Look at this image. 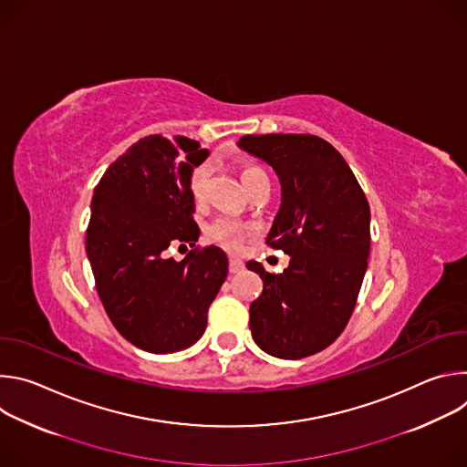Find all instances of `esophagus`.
<instances>
[{"label": "esophagus", "instance_id": "34e87169", "mask_svg": "<svg viewBox=\"0 0 467 467\" xmlns=\"http://www.w3.org/2000/svg\"><path fill=\"white\" fill-rule=\"evenodd\" d=\"M244 270V262L240 258H231L229 260V272L231 274H238Z\"/></svg>", "mask_w": 467, "mask_h": 467}]
</instances>
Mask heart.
<instances>
[{
    "label": "heart",
    "mask_w": 467,
    "mask_h": 467,
    "mask_svg": "<svg viewBox=\"0 0 467 467\" xmlns=\"http://www.w3.org/2000/svg\"><path fill=\"white\" fill-rule=\"evenodd\" d=\"M240 179L249 192L258 188L262 182H270L268 173L256 164L240 166ZM207 184H209V168L205 166L195 168L190 175V192L197 203H202L205 199ZM251 234H253V229L249 225L238 223L227 218H220L207 227V238L227 251H236L242 245V242Z\"/></svg>",
    "instance_id": "obj_1"
}]
</instances>
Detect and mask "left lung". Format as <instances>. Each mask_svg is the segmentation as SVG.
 Returning <instances> with one entry per match:
<instances>
[{
	"label": "left lung",
	"instance_id": "8db88e82",
	"mask_svg": "<svg viewBox=\"0 0 467 467\" xmlns=\"http://www.w3.org/2000/svg\"><path fill=\"white\" fill-rule=\"evenodd\" d=\"M238 146L272 164L283 202L265 244L290 254L283 274L258 262L264 281L249 306L256 346L279 358H305L346 328L369 256V203L344 157L314 135H247Z\"/></svg>",
	"mask_w": 467,
	"mask_h": 467
}]
</instances>
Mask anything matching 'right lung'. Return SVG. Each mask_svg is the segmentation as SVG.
<instances>
[{
    "label": "right lung",
    "instance_id": "1",
    "mask_svg": "<svg viewBox=\"0 0 467 467\" xmlns=\"http://www.w3.org/2000/svg\"><path fill=\"white\" fill-rule=\"evenodd\" d=\"M209 155L186 137L150 135L132 144L94 188L87 254L98 296L119 335L166 355L195 344L229 268L225 251L199 247L190 192L193 166ZM188 243L181 262L170 244Z\"/></svg>",
    "mask_w": 467,
    "mask_h": 467
}]
</instances>
